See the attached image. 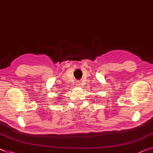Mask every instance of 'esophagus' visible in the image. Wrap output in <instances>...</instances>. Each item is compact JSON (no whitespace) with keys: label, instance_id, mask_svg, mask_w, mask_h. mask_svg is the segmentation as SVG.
Instances as JSON below:
<instances>
[{"label":"esophagus","instance_id":"1","mask_svg":"<svg viewBox=\"0 0 153 153\" xmlns=\"http://www.w3.org/2000/svg\"><path fill=\"white\" fill-rule=\"evenodd\" d=\"M76 85H81V82L77 81L76 82Z\"/></svg>","mask_w":153,"mask_h":153}]
</instances>
